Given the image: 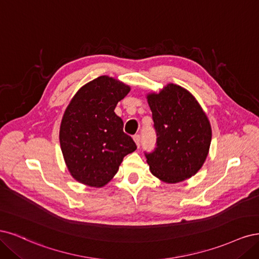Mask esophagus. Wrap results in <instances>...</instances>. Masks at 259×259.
Returning a JSON list of instances; mask_svg holds the SVG:
<instances>
[{
  "mask_svg": "<svg viewBox=\"0 0 259 259\" xmlns=\"http://www.w3.org/2000/svg\"><path fill=\"white\" fill-rule=\"evenodd\" d=\"M133 140H135L137 146H138V147H140V144H141V137H140L139 135H137V136L133 137Z\"/></svg>",
  "mask_w": 259,
  "mask_h": 259,
  "instance_id": "1",
  "label": "esophagus"
}]
</instances>
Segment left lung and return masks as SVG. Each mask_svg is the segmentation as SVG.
Masks as SVG:
<instances>
[{
    "label": "left lung",
    "mask_w": 259,
    "mask_h": 259,
    "mask_svg": "<svg viewBox=\"0 0 259 259\" xmlns=\"http://www.w3.org/2000/svg\"><path fill=\"white\" fill-rule=\"evenodd\" d=\"M146 98L157 133L156 149L145 154L149 170L168 184L191 178L201 169L211 145L206 114L188 90L175 84Z\"/></svg>",
    "instance_id": "1"
}]
</instances>
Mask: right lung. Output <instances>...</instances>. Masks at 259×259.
Wrapping results in <instances>:
<instances>
[{
	"label": "right lung",
	"mask_w": 259,
	"mask_h": 259,
	"mask_svg": "<svg viewBox=\"0 0 259 259\" xmlns=\"http://www.w3.org/2000/svg\"><path fill=\"white\" fill-rule=\"evenodd\" d=\"M129 91L122 81L103 75L79 88L65 108L60 146L66 168L81 184L104 186L117 173L123 157L137 149L114 112Z\"/></svg>",
	"instance_id": "add662e5"
}]
</instances>
